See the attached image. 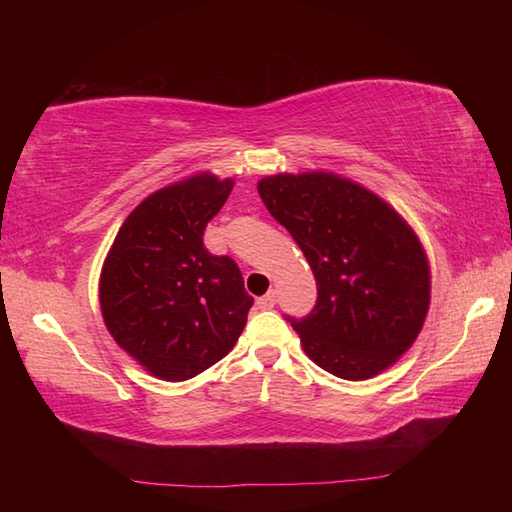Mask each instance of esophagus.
<instances>
[{"label":"esophagus","instance_id":"esophagus-1","mask_svg":"<svg viewBox=\"0 0 512 512\" xmlns=\"http://www.w3.org/2000/svg\"><path fill=\"white\" fill-rule=\"evenodd\" d=\"M275 301H277V299H275V292H268V295L257 299V306L262 308V310H270V308L275 306Z\"/></svg>","mask_w":512,"mask_h":512}]
</instances>
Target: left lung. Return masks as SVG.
<instances>
[{
	"mask_svg": "<svg viewBox=\"0 0 512 512\" xmlns=\"http://www.w3.org/2000/svg\"><path fill=\"white\" fill-rule=\"evenodd\" d=\"M270 215L295 237L317 279V303L286 317L314 363L345 380L383 372L405 354L429 310V264L389 204L332 173L264 178Z\"/></svg>",
	"mask_w": 512,
	"mask_h": 512,
	"instance_id": "1",
	"label": "left lung"
}]
</instances>
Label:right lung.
<instances>
[{"instance_id":"add662e5","label":"right lung","mask_w":512,"mask_h":512,"mask_svg":"<svg viewBox=\"0 0 512 512\" xmlns=\"http://www.w3.org/2000/svg\"><path fill=\"white\" fill-rule=\"evenodd\" d=\"M233 180L209 173L151 193L129 213L101 273V310L114 341L165 380H187L233 350L253 297L204 228Z\"/></svg>"}]
</instances>
